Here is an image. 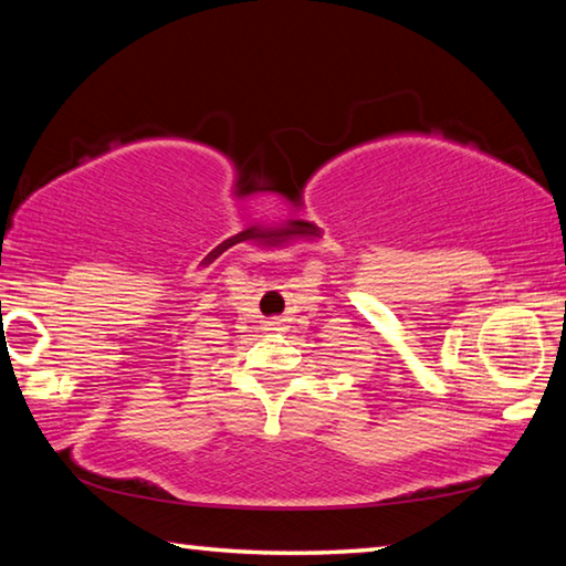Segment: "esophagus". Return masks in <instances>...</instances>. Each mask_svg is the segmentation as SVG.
I'll use <instances>...</instances> for the list:
<instances>
[{
	"mask_svg": "<svg viewBox=\"0 0 566 566\" xmlns=\"http://www.w3.org/2000/svg\"><path fill=\"white\" fill-rule=\"evenodd\" d=\"M270 327H272V329H276V327H280V322H272V324H270Z\"/></svg>",
	"mask_w": 566,
	"mask_h": 566,
	"instance_id": "esophagus-1",
	"label": "esophagus"
}]
</instances>
